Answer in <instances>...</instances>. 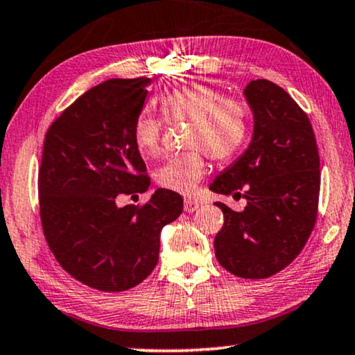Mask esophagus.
I'll return each instance as SVG.
<instances>
[{
  "label": "esophagus",
  "instance_id": "obj_1",
  "mask_svg": "<svg viewBox=\"0 0 355 355\" xmlns=\"http://www.w3.org/2000/svg\"><path fill=\"white\" fill-rule=\"evenodd\" d=\"M183 207H185L187 212H195L198 207H200V201L191 200V198H187L185 202H183Z\"/></svg>",
  "mask_w": 355,
  "mask_h": 355
}]
</instances>
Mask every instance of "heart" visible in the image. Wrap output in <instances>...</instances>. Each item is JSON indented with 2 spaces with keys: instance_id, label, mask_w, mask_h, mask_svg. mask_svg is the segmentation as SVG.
Listing matches in <instances>:
<instances>
[{
  "instance_id": "heart-1",
  "label": "heart",
  "mask_w": 355,
  "mask_h": 355,
  "mask_svg": "<svg viewBox=\"0 0 355 355\" xmlns=\"http://www.w3.org/2000/svg\"><path fill=\"white\" fill-rule=\"evenodd\" d=\"M167 121H188L187 148L191 150L170 157L155 172V180L165 190L190 195L205 177L207 157L217 162L232 159L248 136L247 107L235 98H224L205 84L175 89L160 102ZM162 121L149 112L139 113L133 125L136 148L146 155H157L162 146Z\"/></svg>"
}]
</instances>
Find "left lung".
<instances>
[{"label":"left lung","mask_w":355,"mask_h":355,"mask_svg":"<svg viewBox=\"0 0 355 355\" xmlns=\"http://www.w3.org/2000/svg\"><path fill=\"white\" fill-rule=\"evenodd\" d=\"M243 96L253 113V136L245 153L216 177L209 190L245 198L247 206L224 212L214 239L222 268L264 279L297 258L315 227L320 195V155L306 113L284 89L250 81Z\"/></svg>","instance_id":"left-lung-1"}]
</instances>
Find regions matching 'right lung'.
<instances>
[{
	"instance_id": "obj_1",
	"label": "right lung",
	"mask_w": 355,
	"mask_h": 355,
	"mask_svg": "<svg viewBox=\"0 0 355 355\" xmlns=\"http://www.w3.org/2000/svg\"><path fill=\"white\" fill-rule=\"evenodd\" d=\"M149 84V78L103 81L45 135L39 201L46 243L66 272L97 291L143 282L157 264L164 225L183 211V198L165 188L144 206H116L118 195L150 185L133 139Z\"/></svg>"
}]
</instances>
